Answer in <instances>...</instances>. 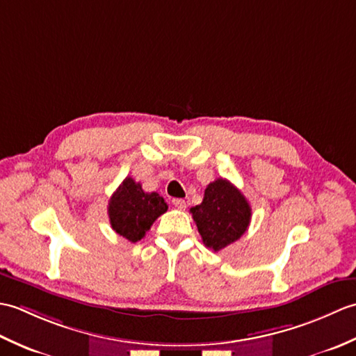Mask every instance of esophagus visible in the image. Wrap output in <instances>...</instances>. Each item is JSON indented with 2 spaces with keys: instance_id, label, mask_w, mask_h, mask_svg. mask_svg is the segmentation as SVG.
Returning <instances> with one entry per match:
<instances>
[{
  "instance_id": "esophagus-1",
  "label": "esophagus",
  "mask_w": 356,
  "mask_h": 356,
  "mask_svg": "<svg viewBox=\"0 0 356 356\" xmlns=\"http://www.w3.org/2000/svg\"><path fill=\"white\" fill-rule=\"evenodd\" d=\"M172 205L177 209H186V202L184 199H172Z\"/></svg>"
}]
</instances>
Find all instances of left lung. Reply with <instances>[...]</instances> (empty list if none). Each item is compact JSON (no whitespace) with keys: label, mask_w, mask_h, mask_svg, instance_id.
I'll return each instance as SVG.
<instances>
[{"label":"left lung","mask_w":356,"mask_h":356,"mask_svg":"<svg viewBox=\"0 0 356 356\" xmlns=\"http://www.w3.org/2000/svg\"><path fill=\"white\" fill-rule=\"evenodd\" d=\"M207 248L218 252L237 241L251 223V207L229 180L211 182L200 205L190 209Z\"/></svg>","instance_id":"8db88e82"}]
</instances>
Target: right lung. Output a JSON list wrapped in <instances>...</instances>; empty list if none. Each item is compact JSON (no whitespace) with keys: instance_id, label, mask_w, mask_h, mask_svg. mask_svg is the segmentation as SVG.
Masks as SVG:
<instances>
[{"instance_id":"obj_1","label":"right lung","mask_w":356,"mask_h":356,"mask_svg":"<svg viewBox=\"0 0 356 356\" xmlns=\"http://www.w3.org/2000/svg\"><path fill=\"white\" fill-rule=\"evenodd\" d=\"M168 205L157 193H145L142 185L127 177L108 202L110 225L119 236L131 243L145 237L159 216L166 213Z\"/></svg>"}]
</instances>
